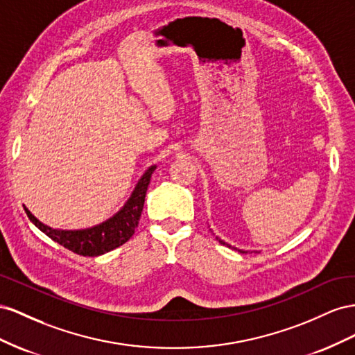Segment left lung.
Masks as SVG:
<instances>
[{
	"label": "left lung",
	"instance_id": "left-lung-1",
	"mask_svg": "<svg viewBox=\"0 0 355 355\" xmlns=\"http://www.w3.org/2000/svg\"><path fill=\"white\" fill-rule=\"evenodd\" d=\"M217 239H218V242H220V244H223V245H227V247H229V248H230V247H232V245H230V244H227V242H225V241H223V239H220V238H218V236H217ZM232 248H235V250H238V251H239V252H248V251H247V250H239V248H236V247H232ZM256 252H259V251H256Z\"/></svg>",
	"mask_w": 355,
	"mask_h": 355
}]
</instances>
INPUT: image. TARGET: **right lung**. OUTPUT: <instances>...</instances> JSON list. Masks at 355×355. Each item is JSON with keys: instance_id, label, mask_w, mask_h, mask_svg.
I'll return each mask as SVG.
<instances>
[{"instance_id": "add662e5", "label": "right lung", "mask_w": 355, "mask_h": 355, "mask_svg": "<svg viewBox=\"0 0 355 355\" xmlns=\"http://www.w3.org/2000/svg\"><path fill=\"white\" fill-rule=\"evenodd\" d=\"M156 168V165H151L144 172L143 177L138 180L134 191L126 200V204L121 207L113 217H110L105 221L99 223V225L92 227L78 230L53 229L40 221L25 205L24 208L28 218L34 223L35 227L42 230L50 239L58 242L59 245H62L80 256L96 257L123 245L125 242H128L130 236L134 235L135 227L138 226V221L141 217V212H143L150 178Z\"/></svg>"}]
</instances>
